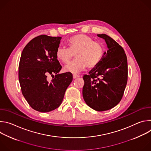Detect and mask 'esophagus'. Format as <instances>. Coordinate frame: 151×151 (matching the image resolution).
I'll return each mask as SVG.
<instances>
[{"mask_svg":"<svg viewBox=\"0 0 151 151\" xmlns=\"http://www.w3.org/2000/svg\"><path fill=\"white\" fill-rule=\"evenodd\" d=\"M79 76L78 75H77V74H73V78H74V79H76V78H78Z\"/></svg>","mask_w":151,"mask_h":151,"instance_id":"obj_1","label":"esophagus"}]
</instances>
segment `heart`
I'll use <instances>...</instances> for the list:
<instances>
[{
  "instance_id": "obj_1",
  "label": "heart",
  "mask_w": 151,
  "mask_h": 151,
  "mask_svg": "<svg viewBox=\"0 0 151 151\" xmlns=\"http://www.w3.org/2000/svg\"><path fill=\"white\" fill-rule=\"evenodd\" d=\"M68 44L69 48L60 47L55 52L57 58L64 64L69 63L75 54L76 58L64 67L66 72L78 73L86 67L94 68L103 56L102 45L87 35L78 34L72 36L68 40Z\"/></svg>"
}]
</instances>
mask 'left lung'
Segmentation results:
<instances>
[{
	"mask_svg": "<svg viewBox=\"0 0 151 151\" xmlns=\"http://www.w3.org/2000/svg\"><path fill=\"white\" fill-rule=\"evenodd\" d=\"M104 39L108 48L100 62L88 75H84L83 98L97 111L109 110L123 96L128 79L127 58L122 47L105 34L97 35Z\"/></svg>",
	"mask_w": 151,
	"mask_h": 151,
	"instance_id": "8db88e82",
	"label": "left lung"
}]
</instances>
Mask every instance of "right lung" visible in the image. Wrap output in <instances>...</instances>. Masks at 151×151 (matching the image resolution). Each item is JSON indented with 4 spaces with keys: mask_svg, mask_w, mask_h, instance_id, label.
I'll return each instance as SVG.
<instances>
[{
    "mask_svg": "<svg viewBox=\"0 0 151 151\" xmlns=\"http://www.w3.org/2000/svg\"><path fill=\"white\" fill-rule=\"evenodd\" d=\"M61 39L38 36L28 43L21 53L18 67L21 92L32 108L40 112L57 109L73 80L69 72L58 74L61 66L55 52ZM50 75H55L51 81L47 78Z\"/></svg>",
    "mask_w": 151,
    "mask_h": 151,
    "instance_id": "obj_1",
    "label": "right lung"
}]
</instances>
